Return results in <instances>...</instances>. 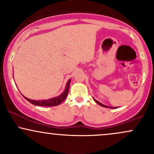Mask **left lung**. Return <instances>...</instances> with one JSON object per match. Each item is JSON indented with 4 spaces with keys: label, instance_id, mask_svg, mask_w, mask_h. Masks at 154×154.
Returning <instances> with one entry per match:
<instances>
[{
    "label": "left lung",
    "instance_id": "1",
    "mask_svg": "<svg viewBox=\"0 0 154 154\" xmlns=\"http://www.w3.org/2000/svg\"><path fill=\"white\" fill-rule=\"evenodd\" d=\"M93 99H94V98H93ZM94 100H95V102H96V103H98V104H99V105H100V106H103V107H107V108H111V107H109V106H105V105H103V104L100 103V102H98V100H95V99H94Z\"/></svg>",
    "mask_w": 154,
    "mask_h": 154
}]
</instances>
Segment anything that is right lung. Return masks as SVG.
<instances>
[{"instance_id": "obj_1", "label": "right lung", "mask_w": 154, "mask_h": 154, "mask_svg": "<svg viewBox=\"0 0 154 154\" xmlns=\"http://www.w3.org/2000/svg\"><path fill=\"white\" fill-rule=\"evenodd\" d=\"M71 82V79L68 81L67 82L66 88H65V91L61 95H60L59 96L56 97V98H51L48 100H30L29 98H26V97H24L26 100H27L29 103L35 106H58L60 103H61L63 100H65V98H66L67 95L69 93V84Z\"/></svg>"}]
</instances>
